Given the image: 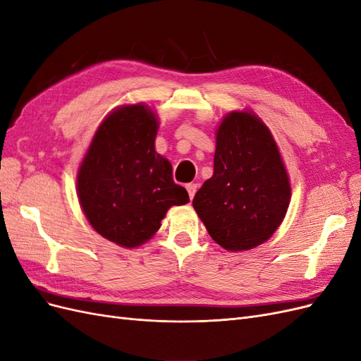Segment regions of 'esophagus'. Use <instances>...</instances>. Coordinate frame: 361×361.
<instances>
[{"instance_id": "1", "label": "esophagus", "mask_w": 361, "mask_h": 361, "mask_svg": "<svg viewBox=\"0 0 361 361\" xmlns=\"http://www.w3.org/2000/svg\"><path fill=\"white\" fill-rule=\"evenodd\" d=\"M197 187H199L197 183H188V185H187V191H188V194H190V199L194 197L195 191H197Z\"/></svg>"}]
</instances>
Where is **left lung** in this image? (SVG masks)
I'll use <instances>...</instances> for the list:
<instances>
[{
	"label": "left lung",
	"mask_w": 361,
	"mask_h": 361,
	"mask_svg": "<svg viewBox=\"0 0 361 361\" xmlns=\"http://www.w3.org/2000/svg\"><path fill=\"white\" fill-rule=\"evenodd\" d=\"M214 174L192 206L228 251L256 248L274 235L290 202V180L269 128L255 111L224 116L215 130Z\"/></svg>",
	"instance_id": "left-lung-1"
}]
</instances>
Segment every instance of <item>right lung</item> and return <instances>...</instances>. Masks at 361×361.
<instances>
[{"label": "right lung", "mask_w": 361, "mask_h": 361, "mask_svg": "<svg viewBox=\"0 0 361 361\" xmlns=\"http://www.w3.org/2000/svg\"><path fill=\"white\" fill-rule=\"evenodd\" d=\"M158 128L146 104L117 106L96 129L76 174L87 221L120 247L143 245L171 206L190 202L173 180L170 161L155 150Z\"/></svg>", "instance_id": "1"}]
</instances>
